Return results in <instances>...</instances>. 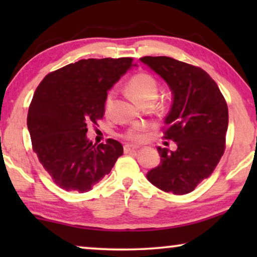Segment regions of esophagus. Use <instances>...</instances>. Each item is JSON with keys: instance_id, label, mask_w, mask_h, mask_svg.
Returning <instances> with one entry per match:
<instances>
[{"instance_id": "1", "label": "esophagus", "mask_w": 257, "mask_h": 257, "mask_svg": "<svg viewBox=\"0 0 257 257\" xmlns=\"http://www.w3.org/2000/svg\"><path fill=\"white\" fill-rule=\"evenodd\" d=\"M138 149V147L135 146V145H130V144H127V145L124 146V151L125 153H128V152H135V151Z\"/></svg>"}]
</instances>
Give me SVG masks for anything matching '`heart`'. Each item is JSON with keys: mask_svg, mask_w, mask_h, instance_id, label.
<instances>
[{"mask_svg": "<svg viewBox=\"0 0 257 257\" xmlns=\"http://www.w3.org/2000/svg\"><path fill=\"white\" fill-rule=\"evenodd\" d=\"M158 83L153 76L149 75L145 72L136 73L132 76L127 82L126 85V90H127L128 96L132 98L133 101L137 104H142L146 100H154L158 94ZM111 103V94H108L105 100V107L110 106ZM127 139L130 140H140V136L135 131H130L127 133Z\"/></svg>", "mask_w": 257, "mask_h": 257, "instance_id": "b5f03b06", "label": "heart"}]
</instances>
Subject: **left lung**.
Wrapping results in <instances>:
<instances>
[{
	"instance_id": "obj_1",
	"label": "left lung",
	"mask_w": 257,
	"mask_h": 257,
	"mask_svg": "<svg viewBox=\"0 0 257 257\" xmlns=\"http://www.w3.org/2000/svg\"><path fill=\"white\" fill-rule=\"evenodd\" d=\"M140 61L170 87L172 105L164 138L177 143L175 151L157 147L160 164L147 173V180L164 192L187 194L212 174L224 152L227 103L202 69L166 56Z\"/></svg>"
}]
</instances>
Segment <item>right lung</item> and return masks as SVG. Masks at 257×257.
I'll return each instance as SVG.
<instances>
[{
  "label": "right lung",
  "instance_id": "right-lung-1",
  "mask_svg": "<svg viewBox=\"0 0 257 257\" xmlns=\"http://www.w3.org/2000/svg\"><path fill=\"white\" fill-rule=\"evenodd\" d=\"M132 61L80 59L49 73L35 91L27 119L33 150L65 191H91L124 152L114 139L92 145L86 132L90 122L103 118L107 91L137 66Z\"/></svg>",
  "mask_w": 257,
  "mask_h": 257
}]
</instances>
